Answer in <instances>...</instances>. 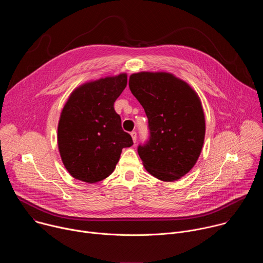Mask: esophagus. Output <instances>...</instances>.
Instances as JSON below:
<instances>
[{"label": "esophagus", "instance_id": "1", "mask_svg": "<svg viewBox=\"0 0 263 263\" xmlns=\"http://www.w3.org/2000/svg\"><path fill=\"white\" fill-rule=\"evenodd\" d=\"M131 137H132V139H133V141H134V142H136L137 134H136V132H135V131H132V132H131Z\"/></svg>", "mask_w": 263, "mask_h": 263}]
</instances>
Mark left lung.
<instances>
[{
  "label": "left lung",
  "instance_id": "obj_1",
  "mask_svg": "<svg viewBox=\"0 0 263 263\" xmlns=\"http://www.w3.org/2000/svg\"><path fill=\"white\" fill-rule=\"evenodd\" d=\"M129 87L143 107L149 138L137 152L145 170L172 182L196 164L204 143L205 117L201 100L185 81L173 73H132Z\"/></svg>",
  "mask_w": 263,
  "mask_h": 263
}]
</instances>
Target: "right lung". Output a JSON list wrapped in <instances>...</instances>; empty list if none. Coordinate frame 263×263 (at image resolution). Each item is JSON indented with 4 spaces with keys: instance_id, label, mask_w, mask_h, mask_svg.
I'll use <instances>...</instances> for the list:
<instances>
[{
    "instance_id": "right-lung-1",
    "label": "right lung",
    "mask_w": 263,
    "mask_h": 263,
    "mask_svg": "<svg viewBox=\"0 0 263 263\" xmlns=\"http://www.w3.org/2000/svg\"><path fill=\"white\" fill-rule=\"evenodd\" d=\"M126 86V73L101 78L77 87L65 103L58 124V148L74 179L104 180L115 171L122 149L133 144L114 107Z\"/></svg>"
}]
</instances>
